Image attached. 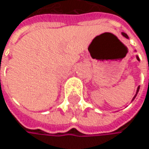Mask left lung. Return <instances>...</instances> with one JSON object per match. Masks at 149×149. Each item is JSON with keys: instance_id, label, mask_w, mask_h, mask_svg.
Here are the masks:
<instances>
[{"instance_id": "left-lung-1", "label": "left lung", "mask_w": 149, "mask_h": 149, "mask_svg": "<svg viewBox=\"0 0 149 149\" xmlns=\"http://www.w3.org/2000/svg\"><path fill=\"white\" fill-rule=\"evenodd\" d=\"M122 35H123V36L125 37V38H127V39H128V37H127V35L126 34V33H124V32H122ZM136 58H138V60L139 61V58L138 57V56H136ZM139 87L138 88V89H136V95L134 96V97H133V100H134V99H135V97H136V94H138V92H139Z\"/></svg>"}]
</instances>
